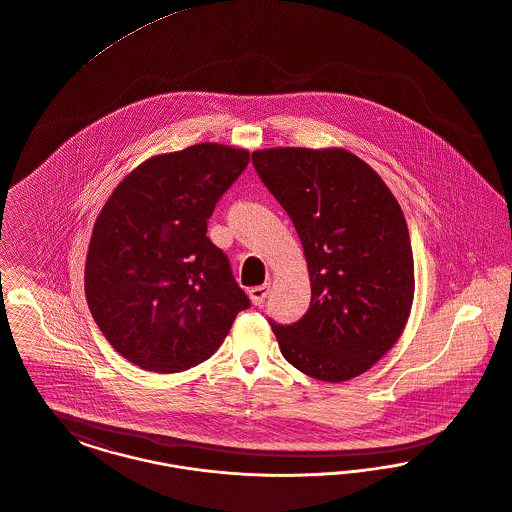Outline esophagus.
I'll return each instance as SVG.
<instances>
[{
    "mask_svg": "<svg viewBox=\"0 0 512 512\" xmlns=\"http://www.w3.org/2000/svg\"><path fill=\"white\" fill-rule=\"evenodd\" d=\"M269 290H271V286H269V284H263V286H255V288H251V290H249V300H251V303H255V305H261L263 301L267 300Z\"/></svg>",
    "mask_w": 512,
    "mask_h": 512,
    "instance_id": "1",
    "label": "esophagus"
}]
</instances>
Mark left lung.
I'll return each instance as SVG.
<instances>
[{"label": "left lung", "mask_w": 512, "mask_h": 512, "mask_svg": "<svg viewBox=\"0 0 512 512\" xmlns=\"http://www.w3.org/2000/svg\"><path fill=\"white\" fill-rule=\"evenodd\" d=\"M251 160L296 226L311 282L298 323L271 321L280 352L313 379H354L391 350L410 317L414 255L402 209L344 149L276 147Z\"/></svg>", "instance_id": "obj_1"}]
</instances>
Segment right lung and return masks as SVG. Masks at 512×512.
Returning a JSON list of instances; mask_svg holds the SVG:
<instances>
[{"label":"right lung","mask_w":512,"mask_h":512,"mask_svg":"<svg viewBox=\"0 0 512 512\" xmlns=\"http://www.w3.org/2000/svg\"><path fill=\"white\" fill-rule=\"evenodd\" d=\"M249 152L218 143L156 154L114 189L92 228L85 294L116 352L154 373H180L220 348L249 298L207 236L222 193Z\"/></svg>","instance_id":"1"}]
</instances>
